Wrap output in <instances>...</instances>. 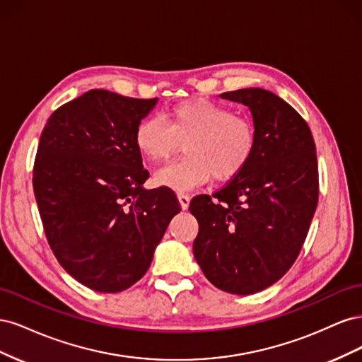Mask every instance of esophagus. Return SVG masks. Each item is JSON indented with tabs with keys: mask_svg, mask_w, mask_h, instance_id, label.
Returning a JSON list of instances; mask_svg holds the SVG:
<instances>
[{
	"mask_svg": "<svg viewBox=\"0 0 362 362\" xmlns=\"http://www.w3.org/2000/svg\"><path fill=\"white\" fill-rule=\"evenodd\" d=\"M178 199H180V204H181V208L182 210H187L189 208V204H190V196L187 193H178Z\"/></svg>",
	"mask_w": 362,
	"mask_h": 362,
	"instance_id": "34e87169",
	"label": "esophagus"
}]
</instances>
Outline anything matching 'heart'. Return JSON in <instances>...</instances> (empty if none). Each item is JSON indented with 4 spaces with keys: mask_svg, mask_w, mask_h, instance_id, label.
Wrapping results in <instances>:
<instances>
[{
    "mask_svg": "<svg viewBox=\"0 0 362 362\" xmlns=\"http://www.w3.org/2000/svg\"><path fill=\"white\" fill-rule=\"evenodd\" d=\"M134 144L149 163L160 164L180 151L185 156L156 175V181L175 190H189L211 177L229 181L242 173L257 148L255 127L231 108L208 100L175 104L166 115L141 119Z\"/></svg>",
    "mask_w": 362,
    "mask_h": 362,
    "instance_id": "heart-1",
    "label": "heart"
}]
</instances>
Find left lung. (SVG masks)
Instances as JSON below:
<instances>
[{"label":"left lung","mask_w":362,"mask_h":362,"mask_svg":"<svg viewBox=\"0 0 362 362\" xmlns=\"http://www.w3.org/2000/svg\"><path fill=\"white\" fill-rule=\"evenodd\" d=\"M221 96L249 107L257 148L221 190L192 199L193 255L214 287L246 296L279 281L298 258L319 202V169L308 124L282 98L258 87Z\"/></svg>","instance_id":"1"}]
</instances>
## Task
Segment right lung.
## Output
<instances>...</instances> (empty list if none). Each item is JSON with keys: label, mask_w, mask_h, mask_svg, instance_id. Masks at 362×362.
<instances>
[{"label": "right lung", "mask_w": 362, "mask_h": 362, "mask_svg": "<svg viewBox=\"0 0 362 362\" xmlns=\"http://www.w3.org/2000/svg\"><path fill=\"white\" fill-rule=\"evenodd\" d=\"M157 104L93 89L63 104L43 128L33 168L39 214L62 267L100 293L145 275L181 211L169 187L145 190L134 131Z\"/></svg>", "instance_id": "add662e5"}]
</instances>
